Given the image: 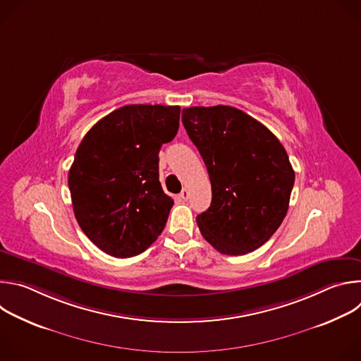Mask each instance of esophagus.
<instances>
[{
  "label": "esophagus",
  "instance_id": "obj_1",
  "mask_svg": "<svg viewBox=\"0 0 361 361\" xmlns=\"http://www.w3.org/2000/svg\"><path fill=\"white\" fill-rule=\"evenodd\" d=\"M188 197H190V192H188V190H187V188H184V190L180 192V198H181V200H184V201H187V200H188Z\"/></svg>",
  "mask_w": 361,
  "mask_h": 361
}]
</instances>
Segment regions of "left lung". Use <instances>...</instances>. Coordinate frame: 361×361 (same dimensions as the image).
<instances>
[{
    "label": "left lung",
    "mask_w": 361,
    "mask_h": 361,
    "mask_svg": "<svg viewBox=\"0 0 361 361\" xmlns=\"http://www.w3.org/2000/svg\"><path fill=\"white\" fill-rule=\"evenodd\" d=\"M181 120L212 181L210 207L197 216L202 237L227 255L262 247L283 223L294 185L284 147L230 106L184 109Z\"/></svg>",
    "instance_id": "left-lung-1"
}]
</instances>
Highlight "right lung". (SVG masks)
<instances>
[{
    "label": "right lung",
    "mask_w": 361,
    "mask_h": 361,
    "mask_svg": "<svg viewBox=\"0 0 361 361\" xmlns=\"http://www.w3.org/2000/svg\"><path fill=\"white\" fill-rule=\"evenodd\" d=\"M178 106H124L84 135L68 173L74 216L104 252L127 259L166 227L174 200L159 180V152L180 126Z\"/></svg>",
    "instance_id": "right-lung-1"
}]
</instances>
